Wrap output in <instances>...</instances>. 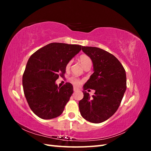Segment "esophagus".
<instances>
[{
	"label": "esophagus",
	"mask_w": 151,
	"mask_h": 151,
	"mask_svg": "<svg viewBox=\"0 0 151 151\" xmlns=\"http://www.w3.org/2000/svg\"><path fill=\"white\" fill-rule=\"evenodd\" d=\"M77 91V88H75V87H74V92H76Z\"/></svg>",
	"instance_id": "obj_1"
}]
</instances>
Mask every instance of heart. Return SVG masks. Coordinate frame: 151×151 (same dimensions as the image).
<instances>
[{
    "label": "heart",
    "instance_id": "obj_1",
    "mask_svg": "<svg viewBox=\"0 0 151 151\" xmlns=\"http://www.w3.org/2000/svg\"><path fill=\"white\" fill-rule=\"evenodd\" d=\"M79 61L81 63L82 66L84 67V69H86V68H90L91 65H92V60H91V58L86 54L81 55L79 57ZM71 63H72V60L68 61V63H67L66 68H69L71 65ZM68 81H69L71 84L74 85L76 87L79 86L82 84V81L79 79L77 78V77H70V78L68 79Z\"/></svg>",
    "mask_w": 151,
    "mask_h": 151
}]
</instances>
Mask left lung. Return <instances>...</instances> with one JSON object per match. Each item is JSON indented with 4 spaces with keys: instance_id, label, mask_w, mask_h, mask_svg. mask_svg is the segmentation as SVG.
Instances as JSON below:
<instances>
[{
    "instance_id": "1",
    "label": "left lung",
    "mask_w": 151,
    "mask_h": 151,
    "mask_svg": "<svg viewBox=\"0 0 151 151\" xmlns=\"http://www.w3.org/2000/svg\"><path fill=\"white\" fill-rule=\"evenodd\" d=\"M91 58L94 73L84 86V97L79 102V111L85 120L99 123L108 120L119 107L127 88L126 73L120 61L105 50L83 47ZM95 90L90 99L86 90Z\"/></svg>"
}]
</instances>
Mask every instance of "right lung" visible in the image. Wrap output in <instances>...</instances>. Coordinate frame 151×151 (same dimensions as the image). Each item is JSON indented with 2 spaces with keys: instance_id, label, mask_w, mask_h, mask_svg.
I'll use <instances>...</instances> for the list:
<instances>
[{
  "instance_id": "obj_1",
  "label": "right lung",
  "mask_w": 151,
  "mask_h": 151,
  "mask_svg": "<svg viewBox=\"0 0 151 151\" xmlns=\"http://www.w3.org/2000/svg\"><path fill=\"white\" fill-rule=\"evenodd\" d=\"M81 45L52 43L35 52L27 62L22 76L26 99L33 112L40 118L60 116L73 93V86L66 83L61 88L55 84L64 76L68 61L78 53Z\"/></svg>"
}]
</instances>
